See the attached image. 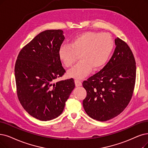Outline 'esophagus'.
<instances>
[{"instance_id":"esophagus-1","label":"esophagus","mask_w":148,"mask_h":148,"mask_svg":"<svg viewBox=\"0 0 148 148\" xmlns=\"http://www.w3.org/2000/svg\"><path fill=\"white\" fill-rule=\"evenodd\" d=\"M75 86L76 87H79V86H82L81 81H80L79 80H78V79H75Z\"/></svg>"}]
</instances>
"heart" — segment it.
Segmentation results:
<instances>
[{
  "instance_id": "heart-1",
  "label": "heart",
  "mask_w": 148,
  "mask_h": 148,
  "mask_svg": "<svg viewBox=\"0 0 148 148\" xmlns=\"http://www.w3.org/2000/svg\"><path fill=\"white\" fill-rule=\"evenodd\" d=\"M114 40L108 33L85 32L75 36L70 45H62L59 49L60 61L66 67H71L79 54L81 61L71 69L68 76L81 79L89 73L92 68L97 70L107 62L114 49Z\"/></svg>"
}]
</instances>
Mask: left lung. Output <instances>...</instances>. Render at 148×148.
<instances>
[{
  "mask_svg": "<svg viewBox=\"0 0 148 148\" xmlns=\"http://www.w3.org/2000/svg\"><path fill=\"white\" fill-rule=\"evenodd\" d=\"M108 63L82 82L87 96L82 104L92 119L106 121L125 110L132 96L136 78L135 61L128 45L120 38Z\"/></svg>",
  "mask_w": 148,
  "mask_h": 148,
  "instance_id": "left-lung-1",
  "label": "left lung"
}]
</instances>
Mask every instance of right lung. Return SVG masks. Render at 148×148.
I'll return each instance as SVG.
<instances>
[{
	"mask_svg": "<svg viewBox=\"0 0 148 148\" xmlns=\"http://www.w3.org/2000/svg\"><path fill=\"white\" fill-rule=\"evenodd\" d=\"M63 34L61 29L40 33L23 47L16 62L19 101L29 115L41 121L60 116L75 87L73 78L54 82L66 72L58 56Z\"/></svg>",
	"mask_w": 148,
	"mask_h": 148,
	"instance_id": "add662e5",
	"label": "right lung"
}]
</instances>
